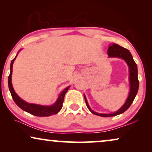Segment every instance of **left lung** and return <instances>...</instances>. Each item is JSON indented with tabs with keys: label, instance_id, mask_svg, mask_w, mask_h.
I'll use <instances>...</instances> for the list:
<instances>
[{
	"label": "left lung",
	"instance_id": "obj_1",
	"mask_svg": "<svg viewBox=\"0 0 152 152\" xmlns=\"http://www.w3.org/2000/svg\"><path fill=\"white\" fill-rule=\"evenodd\" d=\"M108 55L109 57H118L124 59L126 62L127 65L129 68V83H130V91L129 96L126 99L125 103L124 105L118 110V111L115 112L113 113L109 114H104V113H98L97 112L93 111L91 107H89L88 102L86 98V96L84 95L85 102H86V106L88 107L91 113L95 114L96 115L101 116V117H111V116H115L119 114H121L126 111L132 104L133 102H134L135 97L138 93V87H139V82L138 79V68H137V65L136 62L134 61V59L132 54L129 50L127 49L124 48L123 47L120 46L119 45L113 43L112 45H110L108 49Z\"/></svg>",
	"mask_w": 152,
	"mask_h": 152
}]
</instances>
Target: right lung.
Here are the masks:
<instances>
[{
	"label": "right lung",
	"instance_id": "right-lung-1",
	"mask_svg": "<svg viewBox=\"0 0 152 152\" xmlns=\"http://www.w3.org/2000/svg\"><path fill=\"white\" fill-rule=\"evenodd\" d=\"M16 56L11 62V65H10V73L9 77H8V86H9L10 91V93H11L12 97L14 99V102L18 105V107H19L20 109L23 110V111L36 116L45 117V116H50L52 115H54V114H57L58 112L61 109L62 105H63L64 102V96H65V94L68 91V88H70V86H68L67 88H66L61 93H60L57 101H56V102L53 105L43 106L26 102L23 100L22 99H20V97L18 96V95L16 94L15 91H14L12 84V67H13V63L14 60L16 59Z\"/></svg>",
	"mask_w": 152,
	"mask_h": 152
}]
</instances>
